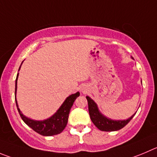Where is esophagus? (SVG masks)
Segmentation results:
<instances>
[{
	"label": "esophagus",
	"mask_w": 157,
	"mask_h": 157,
	"mask_svg": "<svg viewBox=\"0 0 157 157\" xmlns=\"http://www.w3.org/2000/svg\"><path fill=\"white\" fill-rule=\"evenodd\" d=\"M80 90H81V91L83 92V93H85V92H86L85 87H81V89H80Z\"/></svg>",
	"instance_id": "obj_1"
}]
</instances>
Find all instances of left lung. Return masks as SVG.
Returning a JSON list of instances; mask_svg holds the SVG:
<instances>
[{
    "mask_svg": "<svg viewBox=\"0 0 157 157\" xmlns=\"http://www.w3.org/2000/svg\"><path fill=\"white\" fill-rule=\"evenodd\" d=\"M132 59H133L132 57ZM87 102H88V111L90 118L91 119L92 122L94 124L97 128L100 129L101 131L104 132H113L118 131L121 129L131 121L132 118L134 117L136 113L133 114L130 118L125 120H114L111 119L109 118H107L106 116L103 115L99 110L98 106L96 104V102L91 99L89 96L86 97Z\"/></svg>",
    "mask_w": 157,
    "mask_h": 157,
    "instance_id": "obj_1",
    "label": "left lung"
}]
</instances>
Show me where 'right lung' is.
<instances>
[{
	"mask_svg": "<svg viewBox=\"0 0 157 157\" xmlns=\"http://www.w3.org/2000/svg\"><path fill=\"white\" fill-rule=\"evenodd\" d=\"M21 64H22V63H21ZM21 64L20 66V67H19L18 71L20 70ZM18 74H19L17 73L15 80V102L17 111H18L19 115L21 116V119L24 121V122L25 123L26 125H29L35 132H36L39 134L42 135V136H55V135H58L62 132L64 128H65V127L67 126V121H68L69 114H70V108L73 106L74 101L77 99V97L80 96V93L77 92V93L72 94L70 96L67 97L66 100L63 101V103L62 104V105L57 110L56 112H55V114H53L49 118H46V119L41 120V121L31 119V118H28L25 115H23L22 112L20 110V108H18L17 99H16L17 81Z\"/></svg>",
	"mask_w": 157,
	"mask_h": 157,
	"instance_id": "1",
	"label": "right lung"
}]
</instances>
